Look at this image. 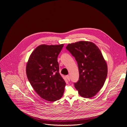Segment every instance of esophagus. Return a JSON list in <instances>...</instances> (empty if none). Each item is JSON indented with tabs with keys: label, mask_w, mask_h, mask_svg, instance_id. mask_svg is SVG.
<instances>
[{
	"label": "esophagus",
	"mask_w": 127,
	"mask_h": 127,
	"mask_svg": "<svg viewBox=\"0 0 127 127\" xmlns=\"http://www.w3.org/2000/svg\"><path fill=\"white\" fill-rule=\"evenodd\" d=\"M66 78H67V79L68 81H69L70 80V77H69V75H66Z\"/></svg>",
	"instance_id": "34e87169"
}]
</instances>
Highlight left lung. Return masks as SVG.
<instances>
[{
    "instance_id": "left-lung-1",
    "label": "left lung",
    "mask_w": 127,
    "mask_h": 127,
    "mask_svg": "<svg viewBox=\"0 0 127 127\" xmlns=\"http://www.w3.org/2000/svg\"><path fill=\"white\" fill-rule=\"evenodd\" d=\"M66 48L77 62L79 78L74 84L79 95L84 98L93 97L102 87L107 74L101 52L94 43L87 41L69 44Z\"/></svg>"
}]
</instances>
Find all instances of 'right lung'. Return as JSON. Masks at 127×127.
Listing matches in <instances>:
<instances>
[{
	"mask_svg": "<svg viewBox=\"0 0 127 127\" xmlns=\"http://www.w3.org/2000/svg\"><path fill=\"white\" fill-rule=\"evenodd\" d=\"M64 45H41L30 56L26 66L28 79L42 98L50 101L63 96L65 81L60 75L58 56Z\"/></svg>",
	"mask_w": 127,
	"mask_h": 127,
	"instance_id": "add662e5",
	"label": "right lung"
}]
</instances>
